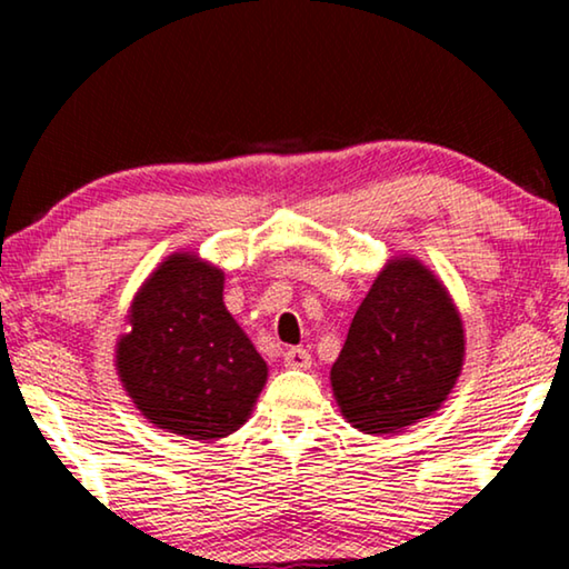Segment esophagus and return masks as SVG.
I'll list each match as a JSON object with an SVG mask.
<instances>
[{"label":"esophagus","instance_id":"esophagus-1","mask_svg":"<svg viewBox=\"0 0 569 569\" xmlns=\"http://www.w3.org/2000/svg\"><path fill=\"white\" fill-rule=\"evenodd\" d=\"M282 357H284L287 368H292V370H308L310 365H313V357H310L308 349H302V347L284 349Z\"/></svg>","mask_w":569,"mask_h":569}]
</instances>
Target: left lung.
Wrapping results in <instances>:
<instances>
[{
	"instance_id": "8db88e82",
	"label": "left lung",
	"mask_w": 569,
	"mask_h": 569,
	"mask_svg": "<svg viewBox=\"0 0 569 569\" xmlns=\"http://www.w3.org/2000/svg\"><path fill=\"white\" fill-rule=\"evenodd\" d=\"M463 323L438 277L396 256L376 277L331 368L341 415L391 435L435 415L463 368Z\"/></svg>"
}]
</instances>
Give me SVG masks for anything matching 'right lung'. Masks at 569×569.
<instances>
[{"label":"right lung","instance_id":"add662e5","mask_svg":"<svg viewBox=\"0 0 569 569\" xmlns=\"http://www.w3.org/2000/svg\"><path fill=\"white\" fill-rule=\"evenodd\" d=\"M222 269L173 253L139 287L116 370L134 407L160 430L220 440L251 415L267 362L222 302Z\"/></svg>","mask_w":569,"mask_h":569}]
</instances>
